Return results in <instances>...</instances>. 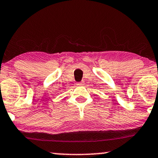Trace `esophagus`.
<instances>
[{"label":"esophagus","instance_id":"esophagus-1","mask_svg":"<svg viewBox=\"0 0 158 158\" xmlns=\"http://www.w3.org/2000/svg\"><path fill=\"white\" fill-rule=\"evenodd\" d=\"M77 85H84V83H83V82H79V83H77Z\"/></svg>","mask_w":158,"mask_h":158}]
</instances>
